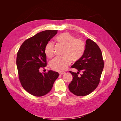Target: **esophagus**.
Segmentation results:
<instances>
[{"mask_svg":"<svg viewBox=\"0 0 121 121\" xmlns=\"http://www.w3.org/2000/svg\"><path fill=\"white\" fill-rule=\"evenodd\" d=\"M65 72H59V74L60 75H63V74H65Z\"/></svg>","mask_w":121,"mask_h":121,"instance_id":"1","label":"esophagus"}]
</instances>
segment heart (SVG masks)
I'll return each mask as SVG.
<instances>
[{
	"label": "heart",
	"instance_id": "obj_1",
	"mask_svg": "<svg viewBox=\"0 0 121 121\" xmlns=\"http://www.w3.org/2000/svg\"><path fill=\"white\" fill-rule=\"evenodd\" d=\"M58 43L64 46L62 56L54 58L50 61V67L54 70L62 72L66 69L72 61L80 60L84 55L85 50V43L81 39H75L74 36L69 33H63L56 38ZM45 53L48 57L53 55V45L52 42L47 44L45 48Z\"/></svg>",
	"mask_w": 121,
	"mask_h": 121
}]
</instances>
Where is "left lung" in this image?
Instances as JSON below:
<instances>
[{
    "label": "left lung",
    "mask_w": 121,
    "mask_h": 121,
    "mask_svg": "<svg viewBox=\"0 0 121 121\" xmlns=\"http://www.w3.org/2000/svg\"><path fill=\"white\" fill-rule=\"evenodd\" d=\"M85 52L80 60L72 66L78 69L77 73L70 71L73 76L69 85V91L77 96H86L96 89L100 81L104 63L100 49L90 39L86 41ZM83 74L79 76V71Z\"/></svg>",
    "instance_id": "8db88e82"
}]
</instances>
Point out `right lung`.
<instances>
[{
  "mask_svg": "<svg viewBox=\"0 0 121 121\" xmlns=\"http://www.w3.org/2000/svg\"><path fill=\"white\" fill-rule=\"evenodd\" d=\"M57 30H45L28 39L22 44L17 56L19 79L24 89L35 96H42L52 89L59 74L49 70L40 73L39 69L46 66L45 48Z\"/></svg>",
  "mask_w": 121,
  "mask_h": 121,
  "instance_id": "obj_1",
  "label": "right lung"
}]
</instances>
